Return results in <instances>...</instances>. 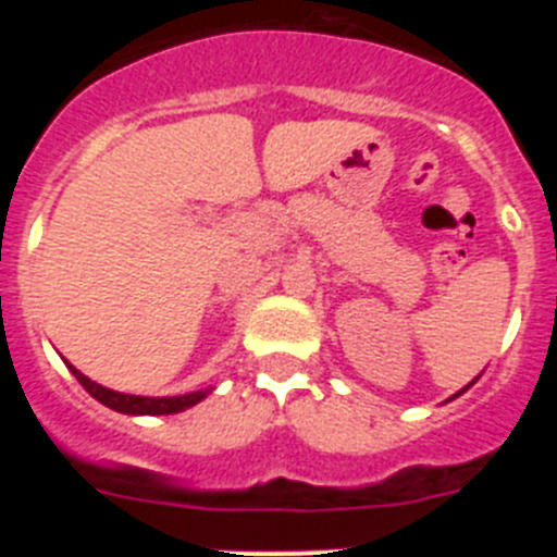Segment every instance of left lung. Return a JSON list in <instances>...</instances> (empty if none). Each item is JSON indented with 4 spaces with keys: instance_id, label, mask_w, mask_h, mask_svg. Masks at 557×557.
I'll use <instances>...</instances> for the list:
<instances>
[{
    "instance_id": "8db88e82",
    "label": "left lung",
    "mask_w": 557,
    "mask_h": 557,
    "mask_svg": "<svg viewBox=\"0 0 557 557\" xmlns=\"http://www.w3.org/2000/svg\"><path fill=\"white\" fill-rule=\"evenodd\" d=\"M471 385H474V382H471ZM471 385H469V387H471ZM460 393H466V387H462V391H460ZM460 393H457V396H460Z\"/></svg>"
}]
</instances>
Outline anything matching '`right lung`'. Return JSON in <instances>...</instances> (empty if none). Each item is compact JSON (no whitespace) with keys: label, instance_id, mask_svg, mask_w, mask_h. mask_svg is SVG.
I'll return each instance as SVG.
<instances>
[{"label":"right lung","instance_id":"obj_1","mask_svg":"<svg viewBox=\"0 0 557 557\" xmlns=\"http://www.w3.org/2000/svg\"><path fill=\"white\" fill-rule=\"evenodd\" d=\"M69 371L75 373V379L86 387L91 396L100 401V405L111 407L116 412H125V416H172V412H181V410H189L195 407L198 401H203L206 393L209 391H195V393H186V396H161V398H152V396H131V393H116V391H108V387L97 385L91 382L88 376H83L75 366H69Z\"/></svg>","mask_w":557,"mask_h":557}]
</instances>
